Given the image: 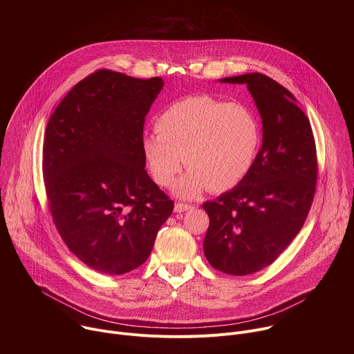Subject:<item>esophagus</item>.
Returning a JSON list of instances; mask_svg holds the SVG:
<instances>
[{"label": "esophagus", "mask_w": 354, "mask_h": 354, "mask_svg": "<svg viewBox=\"0 0 354 354\" xmlns=\"http://www.w3.org/2000/svg\"><path fill=\"white\" fill-rule=\"evenodd\" d=\"M192 209H193V206L186 205V203H176L175 207H174L175 213H183V212H187V210H192Z\"/></svg>", "instance_id": "esophagus-1"}]
</instances>
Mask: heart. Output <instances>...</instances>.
<instances>
[{
	"instance_id": "b5f03b06",
	"label": "heart",
	"mask_w": 354,
	"mask_h": 354,
	"mask_svg": "<svg viewBox=\"0 0 354 354\" xmlns=\"http://www.w3.org/2000/svg\"><path fill=\"white\" fill-rule=\"evenodd\" d=\"M156 130L141 140L147 169L157 185L168 187L186 162L189 171L174 189L182 198L238 186L254 167L262 141L261 124L246 106L207 95L168 106Z\"/></svg>"
}]
</instances>
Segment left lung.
Returning a JSON list of instances; mask_svg holds the SVG:
<instances>
[{
    "label": "left lung",
    "mask_w": 354,
    "mask_h": 354,
    "mask_svg": "<svg viewBox=\"0 0 354 354\" xmlns=\"http://www.w3.org/2000/svg\"><path fill=\"white\" fill-rule=\"evenodd\" d=\"M220 82L246 85L263 140L246 178L203 205L210 218L203 249L214 269L246 276L272 265L304 225L317 185V149L308 118L283 85L259 73Z\"/></svg>",
    "instance_id": "1"
}]
</instances>
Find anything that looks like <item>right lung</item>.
<instances>
[{"instance_id": "add662e5", "label": "right lung", "mask_w": 354, "mask_h": 354, "mask_svg": "<svg viewBox=\"0 0 354 354\" xmlns=\"http://www.w3.org/2000/svg\"><path fill=\"white\" fill-rule=\"evenodd\" d=\"M160 77L99 70L80 81L50 118L43 178L63 241L91 269L109 276L142 265L174 201L145 171L144 118Z\"/></svg>"}]
</instances>
